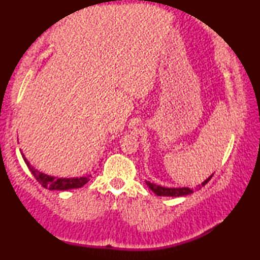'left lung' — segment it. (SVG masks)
Masks as SVG:
<instances>
[{"label":"left lung","instance_id":"obj_1","mask_svg":"<svg viewBox=\"0 0 260 260\" xmlns=\"http://www.w3.org/2000/svg\"><path fill=\"white\" fill-rule=\"evenodd\" d=\"M212 176L213 175L209 176L207 180H205L204 182H202L201 184H199V186L195 187V188H188V187H183V188H167V187L157 186V184L149 182V181H145V183H147L148 186H149V188H150V189L154 191L156 195H158V197H184V195H189L191 193H194V191L201 189V188L204 187L205 184L207 183L208 181L212 179Z\"/></svg>","mask_w":260,"mask_h":260}]
</instances>
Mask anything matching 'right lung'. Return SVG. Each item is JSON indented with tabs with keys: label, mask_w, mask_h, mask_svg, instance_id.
I'll list each match as a JSON object with an SVG mask.
<instances>
[{
	"label": "right lung",
	"mask_w": 260,
	"mask_h": 260,
	"mask_svg": "<svg viewBox=\"0 0 260 260\" xmlns=\"http://www.w3.org/2000/svg\"><path fill=\"white\" fill-rule=\"evenodd\" d=\"M22 154V152H21ZM22 157L26 162V165L29 170L33 174V176L39 181V183L41 184L42 187L47 188L49 190H67V189H74V188H80L83 187L85 183H87L90 181L91 175L83 176V177H70V179H61V177H54L46 175L44 173H40L39 170L34 168L33 166L30 165L29 162L27 161V158L24 157L22 154Z\"/></svg>",
	"instance_id": "right-lung-1"
}]
</instances>
